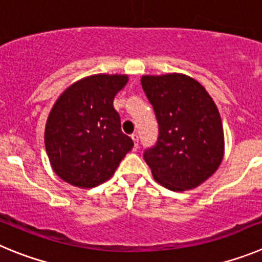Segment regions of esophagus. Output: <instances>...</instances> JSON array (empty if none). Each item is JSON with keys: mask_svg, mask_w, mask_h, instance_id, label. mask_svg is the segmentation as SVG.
Instances as JSON below:
<instances>
[{"mask_svg": "<svg viewBox=\"0 0 262 262\" xmlns=\"http://www.w3.org/2000/svg\"><path fill=\"white\" fill-rule=\"evenodd\" d=\"M130 137H132V140L134 141V148H133V150H137V147H138V136L134 133V134H132Z\"/></svg>", "mask_w": 262, "mask_h": 262, "instance_id": "34e87169", "label": "esophagus"}]
</instances>
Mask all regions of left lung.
<instances>
[{
	"label": "left lung",
	"mask_w": 262,
	"mask_h": 262,
	"mask_svg": "<svg viewBox=\"0 0 262 262\" xmlns=\"http://www.w3.org/2000/svg\"><path fill=\"white\" fill-rule=\"evenodd\" d=\"M142 89L159 125L157 145L143 158L155 181L173 192L200 187L221 166L225 134L219 111L189 75H142Z\"/></svg>",
	"instance_id": "1"
}]
</instances>
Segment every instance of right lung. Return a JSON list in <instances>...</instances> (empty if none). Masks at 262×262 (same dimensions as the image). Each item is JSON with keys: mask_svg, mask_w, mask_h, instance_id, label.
I'll use <instances>...</instances> for the list:
<instances>
[{"mask_svg": "<svg viewBox=\"0 0 262 262\" xmlns=\"http://www.w3.org/2000/svg\"><path fill=\"white\" fill-rule=\"evenodd\" d=\"M126 74H94L70 84L52 107L44 132L49 163L58 178L87 189L112 178L133 147L114 108Z\"/></svg>", "mask_w": 262, "mask_h": 262, "instance_id": "add662e5", "label": "right lung"}]
</instances>
